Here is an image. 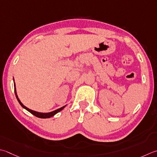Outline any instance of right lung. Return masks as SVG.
Here are the masks:
<instances>
[{"instance_id":"obj_1","label":"right lung","mask_w":157,"mask_h":157,"mask_svg":"<svg viewBox=\"0 0 157 157\" xmlns=\"http://www.w3.org/2000/svg\"><path fill=\"white\" fill-rule=\"evenodd\" d=\"M14 90H15V96H16V98H17V101H18V102L20 103L21 106L22 107H24V109H26L27 110V111H29V112L31 113L32 114H33L34 116H36V117H38V118H50V117H52V116H54V115L56 114V113H57L58 112H60L61 110H62V109L64 108V107H65V106H63V107H60V108H59V109H56V110H54V111L52 112H49V113H41V112H37L33 111V110L30 109L28 108V107H26V106H24V105H23V104L21 103V101H20V99H18L17 95V93H16V90H15V83H14Z\"/></svg>"}]
</instances>
